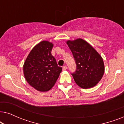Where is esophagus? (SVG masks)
Here are the masks:
<instances>
[{
  "instance_id": "obj_1",
  "label": "esophagus",
  "mask_w": 124,
  "mask_h": 124,
  "mask_svg": "<svg viewBox=\"0 0 124 124\" xmlns=\"http://www.w3.org/2000/svg\"><path fill=\"white\" fill-rule=\"evenodd\" d=\"M67 69V67L66 65H64L62 67V70H65Z\"/></svg>"
}]
</instances>
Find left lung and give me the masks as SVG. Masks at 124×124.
Listing matches in <instances>:
<instances>
[{"mask_svg": "<svg viewBox=\"0 0 124 124\" xmlns=\"http://www.w3.org/2000/svg\"><path fill=\"white\" fill-rule=\"evenodd\" d=\"M76 64V70L71 73L76 84L83 89L95 86L101 81L104 65L101 55L85 40L77 39L67 42Z\"/></svg>", "mask_w": 124, "mask_h": 124, "instance_id": "1", "label": "left lung"}]
</instances>
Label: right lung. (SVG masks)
I'll list each match as a JSON object with an SVG mask.
<instances>
[{"label":"right lung","mask_w":124,"mask_h":124,"mask_svg":"<svg viewBox=\"0 0 124 124\" xmlns=\"http://www.w3.org/2000/svg\"><path fill=\"white\" fill-rule=\"evenodd\" d=\"M52 43L48 41L40 42L32 49L23 65L25 79L38 91L50 90L62 70L52 55Z\"/></svg>","instance_id":"right-lung-1"}]
</instances>
